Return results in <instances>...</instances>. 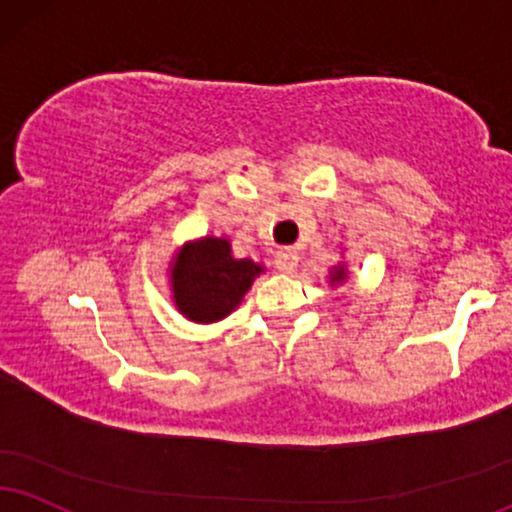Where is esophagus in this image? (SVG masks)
Segmentation results:
<instances>
[{
	"mask_svg": "<svg viewBox=\"0 0 512 512\" xmlns=\"http://www.w3.org/2000/svg\"><path fill=\"white\" fill-rule=\"evenodd\" d=\"M296 266H299V254L294 249H280L275 254V268L280 273H294Z\"/></svg>",
	"mask_w": 512,
	"mask_h": 512,
	"instance_id": "34e87169",
	"label": "esophagus"
}]
</instances>
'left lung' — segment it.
Returning <instances> with one entry per match:
<instances>
[{
	"mask_svg": "<svg viewBox=\"0 0 512 512\" xmlns=\"http://www.w3.org/2000/svg\"><path fill=\"white\" fill-rule=\"evenodd\" d=\"M344 277H346V270H344V266H342V268H334V273H332L330 280H332V282H342Z\"/></svg>",
	"mask_w": 512,
	"mask_h": 512,
	"instance_id": "left-lung-1",
	"label": "left lung"
}]
</instances>
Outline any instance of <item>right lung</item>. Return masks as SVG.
Returning <instances> with one entry per match:
<instances>
[{"label":"right lung","mask_w":512,"mask_h":512,"mask_svg":"<svg viewBox=\"0 0 512 512\" xmlns=\"http://www.w3.org/2000/svg\"><path fill=\"white\" fill-rule=\"evenodd\" d=\"M263 268L249 258L232 256L223 237L187 242L170 270L173 301L194 323H216L230 315Z\"/></svg>","instance_id":"1"}]
</instances>
